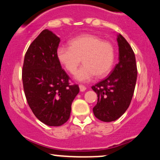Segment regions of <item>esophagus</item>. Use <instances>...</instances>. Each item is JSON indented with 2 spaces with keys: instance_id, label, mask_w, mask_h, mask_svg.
Masks as SVG:
<instances>
[{
  "instance_id": "obj_1",
  "label": "esophagus",
  "mask_w": 160,
  "mask_h": 160,
  "mask_svg": "<svg viewBox=\"0 0 160 160\" xmlns=\"http://www.w3.org/2000/svg\"><path fill=\"white\" fill-rule=\"evenodd\" d=\"M79 88H80V91H82V92H83V91H84L86 90L85 86L82 85V84H79Z\"/></svg>"
}]
</instances>
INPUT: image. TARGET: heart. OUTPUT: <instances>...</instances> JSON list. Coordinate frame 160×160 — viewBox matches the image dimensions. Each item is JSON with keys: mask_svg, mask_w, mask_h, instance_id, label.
<instances>
[{"mask_svg": "<svg viewBox=\"0 0 160 160\" xmlns=\"http://www.w3.org/2000/svg\"><path fill=\"white\" fill-rule=\"evenodd\" d=\"M56 54L60 63L72 74L82 60L84 65L76 73V78L80 82H88L95 75L97 77L108 75L115 59L114 45L92 34L72 39L69 41V47H59Z\"/></svg>", "mask_w": 160, "mask_h": 160, "instance_id": "b5f03b06", "label": "heart"}]
</instances>
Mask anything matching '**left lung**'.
I'll use <instances>...</instances> for the list:
<instances>
[{
	"label": "left lung",
	"instance_id": "8db88e82",
	"mask_svg": "<svg viewBox=\"0 0 160 160\" xmlns=\"http://www.w3.org/2000/svg\"><path fill=\"white\" fill-rule=\"evenodd\" d=\"M119 62L106 78L92 86L97 93L93 107L95 117L103 122H112L124 114L130 105L137 80L134 52L121 34L118 35Z\"/></svg>",
	"mask_w": 160,
	"mask_h": 160
}]
</instances>
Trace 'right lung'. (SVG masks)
<instances>
[{
    "label": "right lung",
    "instance_id": "obj_1",
    "mask_svg": "<svg viewBox=\"0 0 160 160\" xmlns=\"http://www.w3.org/2000/svg\"><path fill=\"white\" fill-rule=\"evenodd\" d=\"M61 39L43 30L24 55L22 82L26 99L41 122L59 127L69 120L71 105L79 92L78 84H69V76L57 58Z\"/></svg>",
    "mask_w": 160,
    "mask_h": 160
}]
</instances>
